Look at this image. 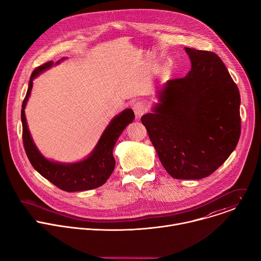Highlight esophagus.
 Listing matches in <instances>:
<instances>
[{"label":"esophagus","instance_id":"esophagus-1","mask_svg":"<svg viewBox=\"0 0 261 261\" xmlns=\"http://www.w3.org/2000/svg\"><path fill=\"white\" fill-rule=\"evenodd\" d=\"M133 110H134L136 117L139 118L146 111V105L141 101H137L133 104Z\"/></svg>","mask_w":261,"mask_h":261}]
</instances>
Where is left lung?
<instances>
[{"label":"left lung","mask_w":261,"mask_h":261,"mask_svg":"<svg viewBox=\"0 0 261 261\" xmlns=\"http://www.w3.org/2000/svg\"><path fill=\"white\" fill-rule=\"evenodd\" d=\"M185 50L191 70L158 91L159 103L141 123L172 177L200 179L224 163L239 142L241 97L216 54Z\"/></svg>","instance_id":"8db88e82"}]
</instances>
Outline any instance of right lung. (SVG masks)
<instances>
[{
	"mask_svg": "<svg viewBox=\"0 0 261 261\" xmlns=\"http://www.w3.org/2000/svg\"><path fill=\"white\" fill-rule=\"evenodd\" d=\"M63 58L62 60H64ZM61 60V61H62ZM57 62V64H59ZM54 65V62H47L36 68L30 79L27 95L21 105V123H22V141L25 154L32 166L43 177L53 182L58 188L66 192H79L95 189L102 186L113 173L116 161L113 155L116 142L124 129L133 122L134 113L130 108L124 111L110 121L102 133L97 145L86 159L75 163H59L46 159L35 145L30 134L24 108L30 97L33 80L39 74Z\"/></svg>",
	"mask_w": 261,
	"mask_h": 261,
	"instance_id": "right-lung-1",
	"label": "right lung"
}]
</instances>
